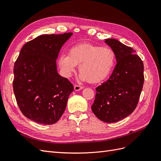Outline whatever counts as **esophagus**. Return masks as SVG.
<instances>
[{"label": "esophagus", "mask_w": 161, "mask_h": 161, "mask_svg": "<svg viewBox=\"0 0 161 161\" xmlns=\"http://www.w3.org/2000/svg\"><path fill=\"white\" fill-rule=\"evenodd\" d=\"M83 89V87L81 86L75 85V86H74V89H75V91H80V90H81V89Z\"/></svg>", "instance_id": "esophagus-1"}]
</instances>
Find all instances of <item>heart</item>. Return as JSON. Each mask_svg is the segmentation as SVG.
<instances>
[{
    "label": "heart",
    "mask_w": 161,
    "mask_h": 161,
    "mask_svg": "<svg viewBox=\"0 0 161 161\" xmlns=\"http://www.w3.org/2000/svg\"><path fill=\"white\" fill-rule=\"evenodd\" d=\"M115 60V53L109 47L80 43L70 48L69 54L62 53L58 64L62 75L66 78L72 75L79 64L80 79L97 82L109 75Z\"/></svg>",
    "instance_id": "b5f03b06"
}]
</instances>
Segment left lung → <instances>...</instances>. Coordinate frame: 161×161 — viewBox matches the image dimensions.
Instances as JSON below:
<instances>
[{
    "label": "left lung",
    "mask_w": 161,
    "mask_h": 161,
    "mask_svg": "<svg viewBox=\"0 0 161 161\" xmlns=\"http://www.w3.org/2000/svg\"><path fill=\"white\" fill-rule=\"evenodd\" d=\"M105 42L114 52L117 64L109 79L96 88L91 109L102 121L114 123L130 115L137 106L144 80V64L131 47L115 39Z\"/></svg>",
    "instance_id": "1"
}]
</instances>
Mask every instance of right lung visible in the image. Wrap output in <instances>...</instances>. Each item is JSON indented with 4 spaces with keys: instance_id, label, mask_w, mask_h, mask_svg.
Here are the masks:
<instances>
[{
    "instance_id": "obj_1",
    "label": "right lung",
    "mask_w": 161,
    "mask_h": 161,
    "mask_svg": "<svg viewBox=\"0 0 161 161\" xmlns=\"http://www.w3.org/2000/svg\"><path fill=\"white\" fill-rule=\"evenodd\" d=\"M72 33L42 35L28 42L14 66L13 91L23 114L36 123L51 125L60 119L74 87L57 71L62 46Z\"/></svg>"
}]
</instances>
